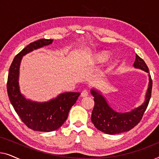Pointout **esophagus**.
<instances>
[{
	"instance_id": "1",
	"label": "esophagus",
	"mask_w": 159,
	"mask_h": 159,
	"mask_svg": "<svg viewBox=\"0 0 159 159\" xmlns=\"http://www.w3.org/2000/svg\"><path fill=\"white\" fill-rule=\"evenodd\" d=\"M88 91H87L86 90H83V91H82V92L81 93V97H82V98L88 96Z\"/></svg>"
}]
</instances>
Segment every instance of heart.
<instances>
[{
    "label": "heart",
    "mask_w": 159,
    "mask_h": 159,
    "mask_svg": "<svg viewBox=\"0 0 159 159\" xmlns=\"http://www.w3.org/2000/svg\"><path fill=\"white\" fill-rule=\"evenodd\" d=\"M108 58V54L106 51H101L95 54L94 56V61L96 64H102L106 61Z\"/></svg>",
    "instance_id": "obj_1"
}]
</instances>
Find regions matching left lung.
I'll list each match as a JSON object with an SVG mask.
<instances>
[{"label":"left lung","mask_w":159,"mask_h":159,"mask_svg":"<svg viewBox=\"0 0 159 159\" xmlns=\"http://www.w3.org/2000/svg\"><path fill=\"white\" fill-rule=\"evenodd\" d=\"M133 66L149 74L148 67L144 61L137 54ZM148 78V88L145 94L144 103L129 112H116L110 107L107 101L101 94V92L95 89H91L90 93L94 97L95 102V106L91 115V121L95 127L100 131L108 134L127 132L135 127L143 118L151 99L152 80L150 74Z\"/></svg>","instance_id":"1"}]
</instances>
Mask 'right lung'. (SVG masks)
Here are the masks:
<instances>
[{"instance_id":"1","label":"right lung","mask_w":159,"mask_h":159,"mask_svg":"<svg viewBox=\"0 0 159 159\" xmlns=\"http://www.w3.org/2000/svg\"><path fill=\"white\" fill-rule=\"evenodd\" d=\"M53 40L40 39L30 43L15 56L8 71L7 92L11 103L21 121L34 131L48 132L60 128L80 95V93H64L48 101L36 102L27 99L21 93L19 79L22 57L34 50L51 45Z\"/></svg>"}]
</instances>
